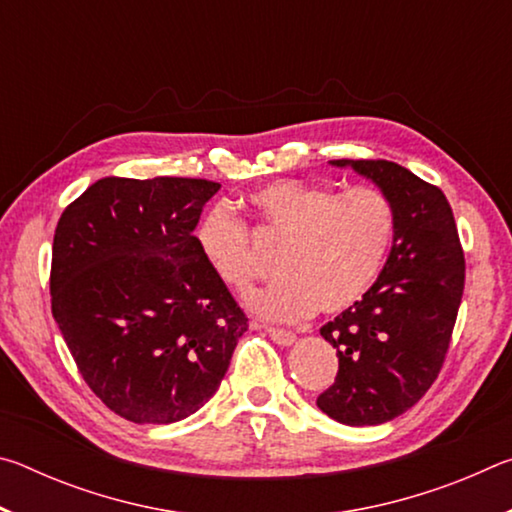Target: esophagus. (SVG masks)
Returning a JSON list of instances; mask_svg holds the SVG:
<instances>
[{"mask_svg":"<svg viewBox=\"0 0 512 512\" xmlns=\"http://www.w3.org/2000/svg\"><path fill=\"white\" fill-rule=\"evenodd\" d=\"M266 332L277 345H291L296 341V334L289 332V329H280V327H266Z\"/></svg>","mask_w":512,"mask_h":512,"instance_id":"1","label":"esophagus"}]
</instances>
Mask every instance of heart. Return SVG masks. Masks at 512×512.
I'll return each mask as SVG.
<instances>
[{"label":"heart","instance_id":"obj_1","mask_svg":"<svg viewBox=\"0 0 512 512\" xmlns=\"http://www.w3.org/2000/svg\"><path fill=\"white\" fill-rule=\"evenodd\" d=\"M248 205L259 230L282 241V275L246 298L250 311L271 320H298L316 309L341 314L357 305L375 287L395 244V205L370 185L336 192L307 180H273L255 189ZM196 244L228 287L244 291L257 277L250 232L225 207L203 216Z\"/></svg>","mask_w":512,"mask_h":512}]
</instances>
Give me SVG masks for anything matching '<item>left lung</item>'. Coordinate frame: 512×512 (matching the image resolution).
Returning a JSON list of instances; mask_svg holds the SVG:
<instances>
[{"label":"left lung","instance_id":"obj_1","mask_svg":"<svg viewBox=\"0 0 512 512\" xmlns=\"http://www.w3.org/2000/svg\"><path fill=\"white\" fill-rule=\"evenodd\" d=\"M391 198L397 235L388 262L357 305L320 327L339 372L318 409L350 427L397 418L436 381L465 287L452 207L436 185L388 160H332Z\"/></svg>","mask_w":512,"mask_h":512}]
</instances>
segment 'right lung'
I'll return each mask as SVG.
<instances>
[{
    "label": "right lung",
    "instance_id": "1",
    "mask_svg": "<svg viewBox=\"0 0 512 512\" xmlns=\"http://www.w3.org/2000/svg\"><path fill=\"white\" fill-rule=\"evenodd\" d=\"M221 185L101 178L65 207L51 314L92 393L121 418L171 424L216 393L248 318L198 250Z\"/></svg>",
    "mask_w": 512,
    "mask_h": 512
}]
</instances>
